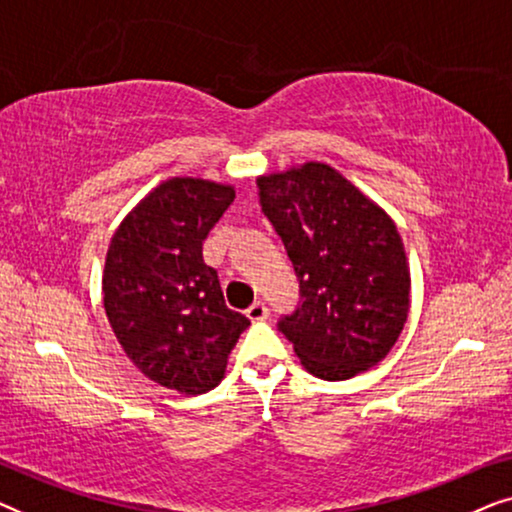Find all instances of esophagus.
I'll return each instance as SVG.
<instances>
[{"label":"esophagus","mask_w":512,"mask_h":512,"mask_svg":"<svg viewBox=\"0 0 512 512\" xmlns=\"http://www.w3.org/2000/svg\"><path fill=\"white\" fill-rule=\"evenodd\" d=\"M247 317L251 321H265L268 319V305H265L263 300H256V303L247 310Z\"/></svg>","instance_id":"1"}]
</instances>
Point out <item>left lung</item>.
<instances>
[{"label":"left lung","mask_w":512,"mask_h":512,"mask_svg":"<svg viewBox=\"0 0 512 512\" xmlns=\"http://www.w3.org/2000/svg\"><path fill=\"white\" fill-rule=\"evenodd\" d=\"M258 202L300 284L277 328L321 380H349L396 345L410 307V270L396 223L324 163L258 177Z\"/></svg>","instance_id":"left-lung-1"}]
</instances>
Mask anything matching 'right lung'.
<instances>
[{
  "label": "right lung",
  "instance_id": "obj_1",
  "mask_svg": "<svg viewBox=\"0 0 512 512\" xmlns=\"http://www.w3.org/2000/svg\"><path fill=\"white\" fill-rule=\"evenodd\" d=\"M235 200L233 186L170 179L146 195L111 237L104 310L123 352L149 380L207 394L249 319L228 310L202 242Z\"/></svg>",
  "mask_w": 512,
  "mask_h": 512
}]
</instances>
